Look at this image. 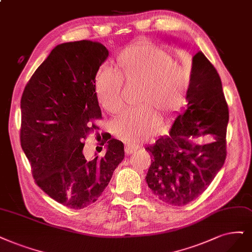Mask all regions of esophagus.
I'll return each instance as SVG.
<instances>
[{
	"mask_svg": "<svg viewBox=\"0 0 252 252\" xmlns=\"http://www.w3.org/2000/svg\"><path fill=\"white\" fill-rule=\"evenodd\" d=\"M138 150L137 146H131V145H126L125 146V152L126 155H131L133 153H135Z\"/></svg>",
	"mask_w": 252,
	"mask_h": 252,
	"instance_id": "34e87169",
	"label": "esophagus"
}]
</instances>
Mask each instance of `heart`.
I'll return each instance as SVG.
<instances>
[{"mask_svg": "<svg viewBox=\"0 0 252 252\" xmlns=\"http://www.w3.org/2000/svg\"><path fill=\"white\" fill-rule=\"evenodd\" d=\"M138 84L136 104L111 123V131L128 144H138L155 134L158 113L173 115L183 107L190 76L172 56L152 44L131 45L116 57L114 70L100 69L95 79L99 105L110 114L124 107L123 84Z\"/></svg>", "mask_w": 252, "mask_h": 252, "instance_id": "heart-1", "label": "heart"}]
</instances>
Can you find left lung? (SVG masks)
<instances>
[{
	"instance_id": "left-lung-1",
	"label": "left lung",
	"mask_w": 252,
	"mask_h": 252,
	"mask_svg": "<svg viewBox=\"0 0 252 252\" xmlns=\"http://www.w3.org/2000/svg\"><path fill=\"white\" fill-rule=\"evenodd\" d=\"M188 107L180 113L169 136L145 147L152 164L146 183L156 196L171 206L188 204L206 191L226 158L228 107L219 74L208 58L193 56ZM211 134L214 140L198 145L196 139Z\"/></svg>"
}]
</instances>
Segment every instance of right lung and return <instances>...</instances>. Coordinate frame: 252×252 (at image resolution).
Wrapping results in <instances>:
<instances>
[{
    "mask_svg": "<svg viewBox=\"0 0 252 252\" xmlns=\"http://www.w3.org/2000/svg\"><path fill=\"white\" fill-rule=\"evenodd\" d=\"M105 45L81 40L61 43L35 70L21 99V144L38 187L69 209L95 202L124 160V143L100 141L106 154L91 156L83 140L98 126L101 111L95 76L108 58Z\"/></svg>",
    "mask_w": 252,
    "mask_h": 252,
    "instance_id": "obj_1",
    "label": "right lung"
}]
</instances>
